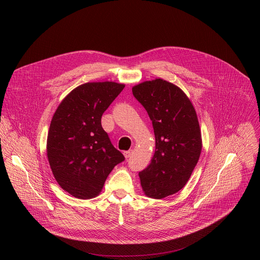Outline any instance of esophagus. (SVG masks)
<instances>
[{
  "instance_id": "esophagus-1",
  "label": "esophagus",
  "mask_w": 260,
  "mask_h": 260,
  "mask_svg": "<svg viewBox=\"0 0 260 260\" xmlns=\"http://www.w3.org/2000/svg\"><path fill=\"white\" fill-rule=\"evenodd\" d=\"M132 153H133V150H132V149H129V150H126V151H124V155H125V158H126V159L130 158Z\"/></svg>"
}]
</instances>
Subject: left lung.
I'll use <instances>...</instances> for the list:
<instances>
[{"label": "left lung", "mask_w": 260, "mask_h": 260, "mask_svg": "<svg viewBox=\"0 0 260 260\" xmlns=\"http://www.w3.org/2000/svg\"><path fill=\"white\" fill-rule=\"evenodd\" d=\"M152 123L155 150L150 164L139 172L144 193L163 199L188 181L201 154L202 136L193 106L185 93L163 79L132 88Z\"/></svg>", "instance_id": "obj_1"}]
</instances>
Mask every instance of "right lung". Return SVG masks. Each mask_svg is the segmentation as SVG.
<instances>
[{"label": "right lung", "mask_w": 260, "mask_h": 260, "mask_svg": "<svg viewBox=\"0 0 260 260\" xmlns=\"http://www.w3.org/2000/svg\"><path fill=\"white\" fill-rule=\"evenodd\" d=\"M124 87L115 82L83 84L61 101L52 118L48 161L58 184L76 198L96 197L114 167L125 160L101 126L102 114Z\"/></svg>", "instance_id": "add662e5"}]
</instances>
